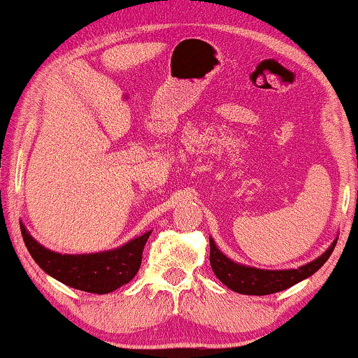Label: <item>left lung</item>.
<instances>
[{
	"mask_svg": "<svg viewBox=\"0 0 358 358\" xmlns=\"http://www.w3.org/2000/svg\"><path fill=\"white\" fill-rule=\"evenodd\" d=\"M336 243L337 241L330 244V248L322 256L310 261L309 264L301 266L297 269L269 271L238 264V262L229 259L228 256H224L210 238V264L216 278L231 291L246 294V296H268V294L284 291V289L301 282L302 279H307L315 271H319L332 255Z\"/></svg>",
	"mask_w": 358,
	"mask_h": 358,
	"instance_id": "8db88e82",
	"label": "left lung"
}]
</instances>
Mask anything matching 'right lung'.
I'll use <instances>...</instances> for the list:
<instances>
[{
  "mask_svg": "<svg viewBox=\"0 0 358 358\" xmlns=\"http://www.w3.org/2000/svg\"><path fill=\"white\" fill-rule=\"evenodd\" d=\"M150 233L147 231L117 250L94 255H61L41 246L21 224L26 248L44 273L66 286L92 294H108L134 279L142 264L143 246Z\"/></svg>",
  "mask_w": 358,
  "mask_h": 358,
  "instance_id": "1",
  "label": "right lung"
}]
</instances>
